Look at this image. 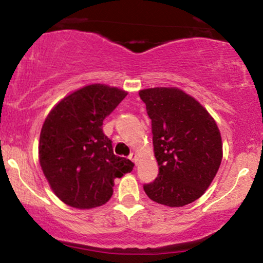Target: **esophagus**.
Masks as SVG:
<instances>
[{
  "mask_svg": "<svg viewBox=\"0 0 263 263\" xmlns=\"http://www.w3.org/2000/svg\"><path fill=\"white\" fill-rule=\"evenodd\" d=\"M129 160H131L132 162H135V163H136V162H137V155L135 154V152H132V154L129 155Z\"/></svg>",
  "mask_w": 263,
  "mask_h": 263,
  "instance_id": "1",
  "label": "esophagus"
}]
</instances>
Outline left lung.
Instances as JSON below:
<instances>
[{
    "label": "left lung",
    "mask_w": 263,
    "mask_h": 263,
    "mask_svg": "<svg viewBox=\"0 0 263 263\" xmlns=\"http://www.w3.org/2000/svg\"><path fill=\"white\" fill-rule=\"evenodd\" d=\"M151 118L158 175L143 184L152 201L182 207L209 189L222 161V141L215 120L193 97L176 87L140 91Z\"/></svg>",
    "instance_id": "8db88e82"
}]
</instances>
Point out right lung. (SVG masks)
Instances as JSON below:
<instances>
[{
	"label": "right lung",
	"instance_id": "obj_1",
	"mask_svg": "<svg viewBox=\"0 0 263 263\" xmlns=\"http://www.w3.org/2000/svg\"><path fill=\"white\" fill-rule=\"evenodd\" d=\"M127 96L122 89L89 85L65 97L48 114L40 135V164L60 200L76 209L102 206L115 178L134 163L114 154L103 120Z\"/></svg>",
	"mask_w": 263,
	"mask_h": 263
}]
</instances>
